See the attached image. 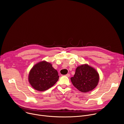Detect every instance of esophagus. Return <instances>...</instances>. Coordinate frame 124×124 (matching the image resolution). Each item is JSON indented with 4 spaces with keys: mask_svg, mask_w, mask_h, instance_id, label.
Masks as SVG:
<instances>
[{
    "mask_svg": "<svg viewBox=\"0 0 124 124\" xmlns=\"http://www.w3.org/2000/svg\"><path fill=\"white\" fill-rule=\"evenodd\" d=\"M66 76L67 77H70V74L69 73H68V74H67L66 75Z\"/></svg>",
    "mask_w": 124,
    "mask_h": 124,
    "instance_id": "obj_1",
    "label": "esophagus"
}]
</instances>
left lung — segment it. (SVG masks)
Wrapping results in <instances>:
<instances>
[{
	"label": "left lung",
	"instance_id": "obj_1",
	"mask_svg": "<svg viewBox=\"0 0 124 124\" xmlns=\"http://www.w3.org/2000/svg\"><path fill=\"white\" fill-rule=\"evenodd\" d=\"M99 79L97 70L87 64L78 66L74 76L70 78L74 86L84 93L94 89L97 86Z\"/></svg>",
	"mask_w": 124,
	"mask_h": 124
}]
</instances>
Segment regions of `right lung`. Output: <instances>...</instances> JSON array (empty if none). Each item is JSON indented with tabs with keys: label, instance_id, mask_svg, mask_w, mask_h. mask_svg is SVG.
<instances>
[{
	"label": "right lung",
	"instance_id": "obj_1",
	"mask_svg": "<svg viewBox=\"0 0 124 124\" xmlns=\"http://www.w3.org/2000/svg\"><path fill=\"white\" fill-rule=\"evenodd\" d=\"M59 77L57 71L52 65L43 61L36 64L31 69L28 81L35 89L43 91L53 86L58 80Z\"/></svg>",
	"mask_w": 124,
	"mask_h": 124
}]
</instances>
